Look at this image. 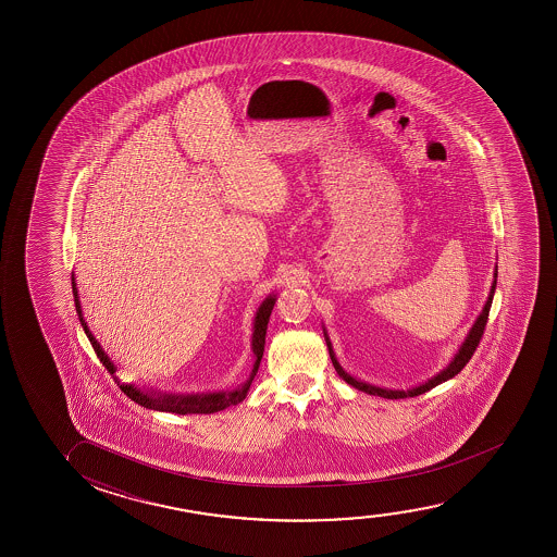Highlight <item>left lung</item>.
Instances as JSON below:
<instances>
[{
  "mask_svg": "<svg viewBox=\"0 0 557 557\" xmlns=\"http://www.w3.org/2000/svg\"><path fill=\"white\" fill-rule=\"evenodd\" d=\"M496 275H498V267H495V275H493L495 280H493V285H491V290H488L487 302L483 306V310H481L480 315H478V320H475L472 329H470V333L466 335L465 343L460 344V348H458L457 354H455V358L450 359L449 366L442 369L440 373L434 374L432 379H428L426 382H422V384L414 386V388L407 389L384 388V386H374V384H369V382L359 381L356 376H351L350 373H346L343 366L338 363L335 350H333V344L329 341L327 331L323 327V335H325V343H327L329 356H331V361H333V366H335L336 373H338V376H341L344 382H348L350 386H354V388L361 389V392H366L369 396L386 397V399H404V397L420 396V394H424L428 389L435 388L437 384L449 381V379H453L455 374L460 373V371L465 369L466 363L472 359L473 351H475L478 344H480L481 335H483L485 325H487L488 310H491L493 297H495Z\"/></svg>",
  "mask_w": 557,
  "mask_h": 557,
  "instance_id": "1",
  "label": "left lung"
}]
</instances>
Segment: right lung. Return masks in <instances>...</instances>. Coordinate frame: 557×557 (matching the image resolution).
I'll use <instances>...</instances> for the list:
<instances>
[{
	"label": "right lung",
	"mask_w": 557,
	"mask_h": 557,
	"mask_svg": "<svg viewBox=\"0 0 557 557\" xmlns=\"http://www.w3.org/2000/svg\"><path fill=\"white\" fill-rule=\"evenodd\" d=\"M72 293H74V305H76L77 318L84 327L85 335L92 344V348L97 351L102 366L107 367L108 373L114 374L117 367L114 361L110 359L104 348L100 346L99 341L95 338L91 329L87 325L84 318V310H82V300L77 295L76 277L72 274ZM275 295H268L259 310L255 313L252 320V336H251V350L255 356V363H252V371L249 379L234 389H219V392H198V394H175V392H163L158 388H146V386H137V384H122L123 394L131 397L135 404L143 405L146 409L161 412H175V414H211V412H219L226 409L230 405H237L244 401L247 397V392L251 388L252 379L259 371L260 359L264 354V343H267V329L268 321H270V313L274 310Z\"/></svg>",
	"instance_id": "1"
}]
</instances>
